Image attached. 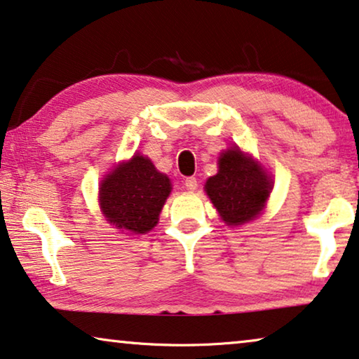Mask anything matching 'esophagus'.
Returning <instances> with one entry per match:
<instances>
[{"instance_id": "34e87169", "label": "esophagus", "mask_w": 359, "mask_h": 359, "mask_svg": "<svg viewBox=\"0 0 359 359\" xmlns=\"http://www.w3.org/2000/svg\"><path fill=\"white\" fill-rule=\"evenodd\" d=\"M184 185H185V189H187V190L194 191V190H196V187H198V180H196L195 177H187Z\"/></svg>"}]
</instances>
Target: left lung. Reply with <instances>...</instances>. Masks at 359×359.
<instances>
[{
	"label": "left lung",
	"instance_id": "8db88e82",
	"mask_svg": "<svg viewBox=\"0 0 359 359\" xmlns=\"http://www.w3.org/2000/svg\"><path fill=\"white\" fill-rule=\"evenodd\" d=\"M206 194L227 226H240L263 211L271 182L251 158L231 148L219 158V172L208 179Z\"/></svg>",
	"mask_w": 359,
	"mask_h": 359
}]
</instances>
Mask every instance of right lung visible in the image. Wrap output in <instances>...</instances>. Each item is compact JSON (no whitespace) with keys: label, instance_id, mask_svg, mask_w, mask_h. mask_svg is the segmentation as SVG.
I'll return each mask as SVG.
<instances>
[{"label":"right lung","instance_id":"add662e5","mask_svg":"<svg viewBox=\"0 0 359 359\" xmlns=\"http://www.w3.org/2000/svg\"><path fill=\"white\" fill-rule=\"evenodd\" d=\"M169 194L170 180L148 158L135 154L101 182L100 201L112 226L147 233L156 226Z\"/></svg>","mask_w":359,"mask_h":359}]
</instances>
